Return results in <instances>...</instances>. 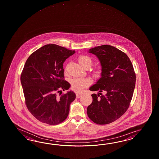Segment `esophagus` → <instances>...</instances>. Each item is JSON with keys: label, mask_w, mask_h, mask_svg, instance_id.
I'll return each mask as SVG.
<instances>
[{"label": "esophagus", "mask_w": 159, "mask_h": 159, "mask_svg": "<svg viewBox=\"0 0 159 159\" xmlns=\"http://www.w3.org/2000/svg\"><path fill=\"white\" fill-rule=\"evenodd\" d=\"M76 98H80V97H81V93H76Z\"/></svg>", "instance_id": "obj_1"}]
</instances>
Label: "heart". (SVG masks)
Returning a JSON list of instances; mask_svg holds the SVG:
<instances>
[{"label":"heart","mask_w":159,"mask_h":159,"mask_svg":"<svg viewBox=\"0 0 159 159\" xmlns=\"http://www.w3.org/2000/svg\"><path fill=\"white\" fill-rule=\"evenodd\" d=\"M78 61L82 67L89 66V68L93 65V61L89 56L85 55H81L78 58ZM102 71L101 69H96L93 72V77L97 79L101 78ZM92 83V80L90 78H75L71 80V87L74 91L77 93H81L83 89L88 87Z\"/></svg>","instance_id":"b5f03b06"}]
</instances>
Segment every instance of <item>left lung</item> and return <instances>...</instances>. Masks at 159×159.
Wrapping results in <instances>:
<instances>
[{"instance_id": "left-lung-1", "label": "left lung", "mask_w": 159, "mask_h": 159, "mask_svg": "<svg viewBox=\"0 0 159 159\" xmlns=\"http://www.w3.org/2000/svg\"><path fill=\"white\" fill-rule=\"evenodd\" d=\"M89 52L96 55L100 61L102 74L89 88L90 91L99 93L98 95H91L93 102L87 107V115L95 124H110L129 108L136 85V74L128 56L115 47L101 45L90 49Z\"/></svg>"}]
</instances>
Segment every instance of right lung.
Segmentation results:
<instances>
[{
    "mask_svg": "<svg viewBox=\"0 0 159 159\" xmlns=\"http://www.w3.org/2000/svg\"><path fill=\"white\" fill-rule=\"evenodd\" d=\"M75 53L56 44H48L27 58L20 76L25 103L36 119L55 125L68 116L73 91L62 93L70 85L64 80L63 63Z\"/></svg>",
    "mask_w": 159,
    "mask_h": 159,
    "instance_id": "obj_1",
    "label": "right lung"
}]
</instances>
